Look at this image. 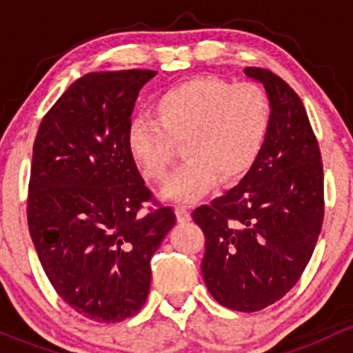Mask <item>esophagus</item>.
Wrapping results in <instances>:
<instances>
[{
    "label": "esophagus",
    "instance_id": "34e87169",
    "mask_svg": "<svg viewBox=\"0 0 353 353\" xmlns=\"http://www.w3.org/2000/svg\"><path fill=\"white\" fill-rule=\"evenodd\" d=\"M176 216H177V220H179L181 223L188 222V220L191 219L190 208H188V206H183V205H177L176 206Z\"/></svg>",
    "mask_w": 353,
    "mask_h": 353
}]
</instances>
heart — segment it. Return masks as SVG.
<instances>
[{
    "label": "heart",
    "mask_w": 353,
    "mask_h": 353,
    "mask_svg": "<svg viewBox=\"0 0 353 353\" xmlns=\"http://www.w3.org/2000/svg\"><path fill=\"white\" fill-rule=\"evenodd\" d=\"M154 119H134L128 128L130 157L152 183L167 179L183 143L186 162L162 194L194 201L222 183L244 177L265 148L273 108L254 81L193 77L163 90L152 104Z\"/></svg>",
    "instance_id": "obj_1"
}]
</instances>
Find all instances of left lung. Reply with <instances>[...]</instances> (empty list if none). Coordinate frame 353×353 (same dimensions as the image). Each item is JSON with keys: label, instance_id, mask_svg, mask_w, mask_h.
I'll use <instances>...</instances> for the list:
<instances>
[{"label": "left lung", "instance_id": "8db88e82", "mask_svg": "<svg viewBox=\"0 0 353 353\" xmlns=\"http://www.w3.org/2000/svg\"><path fill=\"white\" fill-rule=\"evenodd\" d=\"M244 73L265 85L273 117L261 155L241 183L193 220L206 239L201 273L219 304L254 312L301 279L325 219L321 152L294 88L265 68Z\"/></svg>", "mask_w": 353, "mask_h": 353}]
</instances>
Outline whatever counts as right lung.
I'll return each mask as SVG.
<instances>
[{
  "mask_svg": "<svg viewBox=\"0 0 353 353\" xmlns=\"http://www.w3.org/2000/svg\"><path fill=\"white\" fill-rule=\"evenodd\" d=\"M154 70L87 73L39 126L27 220L49 282L78 314L119 323L150 290V259L176 225L145 186L126 145L138 92ZM154 206L141 214L145 202Z\"/></svg>",
  "mask_w": 353,
  "mask_h": 353,
  "instance_id": "obj_1",
  "label": "right lung"
}]
</instances>
